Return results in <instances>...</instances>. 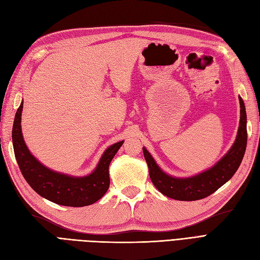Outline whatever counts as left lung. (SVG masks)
Segmentation results:
<instances>
[{"mask_svg": "<svg viewBox=\"0 0 260 260\" xmlns=\"http://www.w3.org/2000/svg\"><path fill=\"white\" fill-rule=\"evenodd\" d=\"M241 118L237 139L234 144L221 159L208 170L188 178H176L164 172L156 164L152 155L143 147L144 158L147 162L149 178L157 190L167 198L177 201H198L216 192L229 181L239 169L245 154L247 143L246 112L243 100L239 96Z\"/></svg>", "mask_w": 260, "mask_h": 260, "instance_id": "8db88e82", "label": "left lung"}]
</instances>
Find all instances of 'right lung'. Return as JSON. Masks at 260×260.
I'll return each instance as SVG.
<instances>
[{
  "label": "right lung",
  "instance_id": "obj_1",
  "mask_svg": "<svg viewBox=\"0 0 260 260\" xmlns=\"http://www.w3.org/2000/svg\"><path fill=\"white\" fill-rule=\"evenodd\" d=\"M21 104L13 124V146L15 157L23 178L42 198L55 204L70 207L88 206L98 202L109 187L108 168L123 141L109 146L102 155L96 168L84 177H73L53 171L30 153L21 133Z\"/></svg>",
  "mask_w": 260,
  "mask_h": 260
}]
</instances>
